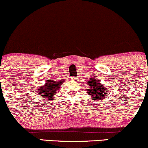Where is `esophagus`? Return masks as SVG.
Listing matches in <instances>:
<instances>
[{"instance_id":"obj_1","label":"esophagus","mask_w":148,"mask_h":148,"mask_svg":"<svg viewBox=\"0 0 148 148\" xmlns=\"http://www.w3.org/2000/svg\"><path fill=\"white\" fill-rule=\"evenodd\" d=\"M72 79L74 80V81H77V80H78V77H73Z\"/></svg>"}]
</instances>
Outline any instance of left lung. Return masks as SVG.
Wrapping results in <instances>:
<instances>
[{
  "mask_svg": "<svg viewBox=\"0 0 148 148\" xmlns=\"http://www.w3.org/2000/svg\"><path fill=\"white\" fill-rule=\"evenodd\" d=\"M87 86L89 88L88 90V95L90 96L92 100L100 101L105 99V97L108 94V90L100 84L99 80H97L95 77L91 78L88 82ZM96 102V101H95Z\"/></svg>",
  "mask_w": 148,
  "mask_h": 148,
  "instance_id": "obj_1",
  "label": "left lung"
}]
</instances>
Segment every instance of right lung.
I'll list each match as a JSON object with an SVG mask.
<instances>
[{
  "label": "right lung",
  "mask_w": 148,
  "mask_h": 148,
  "mask_svg": "<svg viewBox=\"0 0 148 148\" xmlns=\"http://www.w3.org/2000/svg\"><path fill=\"white\" fill-rule=\"evenodd\" d=\"M64 81V79L60 81H54V80H49L44 86L40 88L37 92L43 98V100H49L53 99V97L56 95V92L60 89Z\"/></svg>",
  "instance_id": "add662e5"
}]
</instances>
